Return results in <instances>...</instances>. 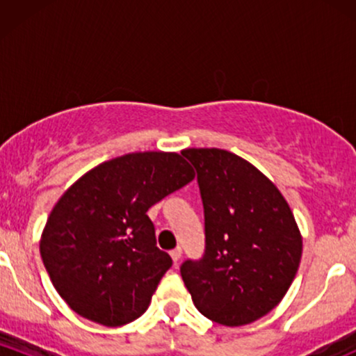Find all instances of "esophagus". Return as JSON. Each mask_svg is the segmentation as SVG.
Returning <instances> with one entry per match:
<instances>
[{
    "instance_id": "1",
    "label": "esophagus",
    "mask_w": 356,
    "mask_h": 356,
    "mask_svg": "<svg viewBox=\"0 0 356 356\" xmlns=\"http://www.w3.org/2000/svg\"><path fill=\"white\" fill-rule=\"evenodd\" d=\"M181 256H182V249L181 248H175V249H172V251H170V257H172L174 263H177V261L181 259Z\"/></svg>"
}]
</instances>
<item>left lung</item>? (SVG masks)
<instances>
[{
	"label": "left lung",
	"instance_id": "8db88e82",
	"mask_svg": "<svg viewBox=\"0 0 356 356\" xmlns=\"http://www.w3.org/2000/svg\"><path fill=\"white\" fill-rule=\"evenodd\" d=\"M197 172L206 251L181 275L195 308L224 326L259 320L283 300L300 268L303 239L277 187L239 155L186 149Z\"/></svg>",
	"mask_w": 356,
	"mask_h": 356
}]
</instances>
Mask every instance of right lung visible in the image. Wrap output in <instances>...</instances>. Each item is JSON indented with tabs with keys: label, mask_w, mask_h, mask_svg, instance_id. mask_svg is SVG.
<instances>
[{
	"label": "right lung",
	"mask_w": 356,
	"mask_h": 356,
	"mask_svg": "<svg viewBox=\"0 0 356 356\" xmlns=\"http://www.w3.org/2000/svg\"><path fill=\"white\" fill-rule=\"evenodd\" d=\"M194 170L175 152H136L93 167L55 204L40 254L58 295L105 326L137 320L172 266L155 246L147 211L189 184Z\"/></svg>",
	"instance_id": "add662e5"
}]
</instances>
